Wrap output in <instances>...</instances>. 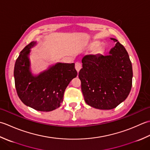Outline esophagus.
<instances>
[{
    "label": "esophagus",
    "mask_w": 150,
    "mask_h": 150,
    "mask_svg": "<svg viewBox=\"0 0 150 150\" xmlns=\"http://www.w3.org/2000/svg\"><path fill=\"white\" fill-rule=\"evenodd\" d=\"M75 68L76 69V71H77V72H78L79 71V70L81 69V64L79 62H76Z\"/></svg>",
    "instance_id": "1"
}]
</instances>
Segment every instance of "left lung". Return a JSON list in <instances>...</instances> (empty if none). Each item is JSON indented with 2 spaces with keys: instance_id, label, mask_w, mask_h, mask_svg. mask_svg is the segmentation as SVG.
Segmentation results:
<instances>
[{
  "instance_id": "8db88e82",
  "label": "left lung",
  "mask_w": 150,
  "mask_h": 150,
  "mask_svg": "<svg viewBox=\"0 0 150 150\" xmlns=\"http://www.w3.org/2000/svg\"><path fill=\"white\" fill-rule=\"evenodd\" d=\"M81 62L83 68L78 76L88 105L112 109L126 99L132 87L133 70L123 45L117 42L108 56L86 55Z\"/></svg>"
}]
</instances>
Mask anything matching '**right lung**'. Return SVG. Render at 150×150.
I'll return each instance as SVG.
<instances>
[{
    "label": "right lung",
    "mask_w": 150,
    "mask_h": 150,
    "mask_svg": "<svg viewBox=\"0 0 150 150\" xmlns=\"http://www.w3.org/2000/svg\"><path fill=\"white\" fill-rule=\"evenodd\" d=\"M35 44L31 42L21 51L14 67L15 85L21 100L39 111H52L63 102L64 92L77 76L74 63H57L34 77L30 72L28 55Z\"/></svg>",
    "instance_id": "1"
}]
</instances>
